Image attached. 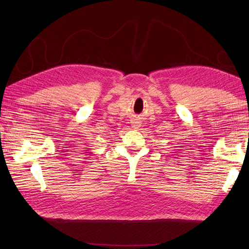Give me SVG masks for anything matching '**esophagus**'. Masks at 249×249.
<instances>
[{
	"mask_svg": "<svg viewBox=\"0 0 249 249\" xmlns=\"http://www.w3.org/2000/svg\"><path fill=\"white\" fill-rule=\"evenodd\" d=\"M140 126H141V121H140V119L134 118L133 120H131V127H133L134 129H139Z\"/></svg>",
	"mask_w": 249,
	"mask_h": 249,
	"instance_id": "obj_1",
	"label": "esophagus"
}]
</instances>
